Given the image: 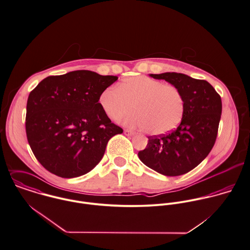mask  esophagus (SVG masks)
Segmentation results:
<instances>
[{"mask_svg":"<svg viewBox=\"0 0 250 250\" xmlns=\"http://www.w3.org/2000/svg\"><path fill=\"white\" fill-rule=\"evenodd\" d=\"M124 132H125V134L127 135V136H131V135L134 134V132H133L132 130H130V129H125Z\"/></svg>","mask_w":250,"mask_h":250,"instance_id":"esophagus-1","label":"esophagus"}]
</instances>
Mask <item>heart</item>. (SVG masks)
Returning <instances> with one entry per match:
<instances>
[{"label": "heart", "mask_w": 250, "mask_h": 250, "mask_svg": "<svg viewBox=\"0 0 250 250\" xmlns=\"http://www.w3.org/2000/svg\"><path fill=\"white\" fill-rule=\"evenodd\" d=\"M100 104L113 121L120 120L133 107L135 112L125 119V124L144 128L151 135L175 129L186 109L185 98L179 88L144 75L129 77L118 87L105 89L100 94Z\"/></svg>", "instance_id": "b5f03b06"}]
</instances>
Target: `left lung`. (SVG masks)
<instances>
[{
	"instance_id": "left-lung-1",
	"label": "left lung",
	"mask_w": 250,
	"mask_h": 250,
	"mask_svg": "<svg viewBox=\"0 0 250 250\" xmlns=\"http://www.w3.org/2000/svg\"><path fill=\"white\" fill-rule=\"evenodd\" d=\"M176 86L184 95L186 109L179 126L169 134L149 136L140 160L164 176H180L192 169L212 149L220 122L221 98L206 80L177 72L150 74Z\"/></svg>"
}]
</instances>
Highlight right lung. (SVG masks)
<instances>
[{
    "label": "right lung",
    "instance_id": "obj_1",
    "mask_svg": "<svg viewBox=\"0 0 250 250\" xmlns=\"http://www.w3.org/2000/svg\"><path fill=\"white\" fill-rule=\"evenodd\" d=\"M118 80L91 70L48 76L29 95L26 133L39 162L75 178L100 163L110 138L123 133L100 107V94Z\"/></svg>",
    "mask_w": 250,
    "mask_h": 250
}]
</instances>
